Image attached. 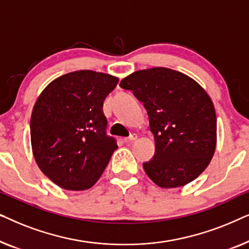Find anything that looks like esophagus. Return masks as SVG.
<instances>
[{
    "mask_svg": "<svg viewBox=\"0 0 249 249\" xmlns=\"http://www.w3.org/2000/svg\"><path fill=\"white\" fill-rule=\"evenodd\" d=\"M136 139H137V135H131V136H129V137L124 138V142H131L136 141Z\"/></svg>",
    "mask_w": 249,
    "mask_h": 249,
    "instance_id": "1",
    "label": "esophagus"
}]
</instances>
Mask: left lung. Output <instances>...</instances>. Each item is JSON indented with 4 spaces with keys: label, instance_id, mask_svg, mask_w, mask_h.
<instances>
[{
    "label": "left lung",
    "instance_id": "8db88e82",
    "mask_svg": "<svg viewBox=\"0 0 249 249\" xmlns=\"http://www.w3.org/2000/svg\"><path fill=\"white\" fill-rule=\"evenodd\" d=\"M120 87L144 103L154 135L155 154L142 164L161 188L195 180L210 164L216 147L213 102L200 85L179 71L156 67L132 72Z\"/></svg>",
    "mask_w": 249,
    "mask_h": 249
}]
</instances>
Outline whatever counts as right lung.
<instances>
[{"label": "right lung", "instance_id": "add662e5", "mask_svg": "<svg viewBox=\"0 0 249 249\" xmlns=\"http://www.w3.org/2000/svg\"><path fill=\"white\" fill-rule=\"evenodd\" d=\"M118 83L107 73L73 71L54 79L37 98L30 118L33 154L40 171L61 188L89 189L118 148L105 131L103 112Z\"/></svg>", "mask_w": 249, "mask_h": 249}]
</instances>
